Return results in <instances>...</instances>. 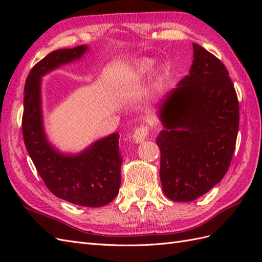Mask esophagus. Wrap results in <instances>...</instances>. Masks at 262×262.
<instances>
[{"label": "esophagus", "instance_id": "obj_1", "mask_svg": "<svg viewBox=\"0 0 262 262\" xmlns=\"http://www.w3.org/2000/svg\"><path fill=\"white\" fill-rule=\"evenodd\" d=\"M148 130L149 128L147 126L143 125V126L137 127L134 132V134H133V140H134V142L137 144L143 143L146 140V137L148 135Z\"/></svg>", "mask_w": 262, "mask_h": 262}]
</instances>
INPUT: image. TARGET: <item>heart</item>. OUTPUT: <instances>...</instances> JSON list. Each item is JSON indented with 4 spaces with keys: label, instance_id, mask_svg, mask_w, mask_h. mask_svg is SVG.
Instances as JSON below:
<instances>
[{
    "label": "heart",
    "instance_id": "b5f03b06",
    "mask_svg": "<svg viewBox=\"0 0 262 262\" xmlns=\"http://www.w3.org/2000/svg\"><path fill=\"white\" fill-rule=\"evenodd\" d=\"M155 65V60L152 58H141L136 60L134 65L128 70L126 75L124 76V80H122V84L129 85L135 83L137 81L142 80L143 77H145L151 73Z\"/></svg>",
    "mask_w": 262,
    "mask_h": 262
}]
</instances>
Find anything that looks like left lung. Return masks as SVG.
Here are the masks:
<instances>
[{
    "mask_svg": "<svg viewBox=\"0 0 262 262\" xmlns=\"http://www.w3.org/2000/svg\"><path fill=\"white\" fill-rule=\"evenodd\" d=\"M189 71L161 100L160 179L173 202H192L229 169L238 130L236 92L224 64L193 43Z\"/></svg>",
    "mask_w": 262,
    "mask_h": 262,
    "instance_id": "8db88e82",
    "label": "left lung"
}]
</instances>
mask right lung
<instances>
[{
	"mask_svg": "<svg viewBox=\"0 0 262 262\" xmlns=\"http://www.w3.org/2000/svg\"><path fill=\"white\" fill-rule=\"evenodd\" d=\"M88 49L86 45L58 49L33 66L24 91L22 133L39 176L55 196L84 207H101L119 192V134L100 138L80 153H63L48 141L41 108V77L81 59Z\"/></svg>",
	"mask_w": 262,
	"mask_h": 262,
	"instance_id": "1",
	"label": "right lung"
}]
</instances>
